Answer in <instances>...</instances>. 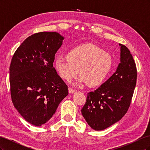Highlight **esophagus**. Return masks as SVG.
Instances as JSON below:
<instances>
[{"instance_id": "esophagus-1", "label": "esophagus", "mask_w": 150, "mask_h": 150, "mask_svg": "<svg viewBox=\"0 0 150 150\" xmlns=\"http://www.w3.org/2000/svg\"><path fill=\"white\" fill-rule=\"evenodd\" d=\"M68 90H69V93L70 94L73 93L75 92V90L73 89H72L71 88H68Z\"/></svg>"}]
</instances>
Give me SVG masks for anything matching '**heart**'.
<instances>
[{
  "mask_svg": "<svg viewBox=\"0 0 150 150\" xmlns=\"http://www.w3.org/2000/svg\"><path fill=\"white\" fill-rule=\"evenodd\" d=\"M112 61L108 53L92 44H84L71 49L66 59L58 57L54 66L58 74L67 81L79 74L78 83H86L89 87L100 86L111 69Z\"/></svg>",
  "mask_w": 150,
  "mask_h": 150,
  "instance_id": "heart-1",
  "label": "heart"
}]
</instances>
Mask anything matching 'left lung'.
<instances>
[{"mask_svg":"<svg viewBox=\"0 0 150 150\" xmlns=\"http://www.w3.org/2000/svg\"><path fill=\"white\" fill-rule=\"evenodd\" d=\"M120 63L116 72L88 94L81 113L90 127L101 131L119 121L128 111L137 83V70L129 49L119 44Z\"/></svg>","mask_w":150,"mask_h":150,"instance_id":"8db88e82","label":"left lung"}]
</instances>
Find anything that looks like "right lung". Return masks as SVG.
Masks as SVG:
<instances>
[{
  "mask_svg": "<svg viewBox=\"0 0 150 150\" xmlns=\"http://www.w3.org/2000/svg\"><path fill=\"white\" fill-rule=\"evenodd\" d=\"M64 38L42 32L27 38L17 48L9 68L13 106L29 123L40 126L52 117L68 94L67 86L53 67Z\"/></svg>",
  "mask_w": 150,
  "mask_h": 150,
  "instance_id": "right-lung-1",
  "label": "right lung"
}]
</instances>
